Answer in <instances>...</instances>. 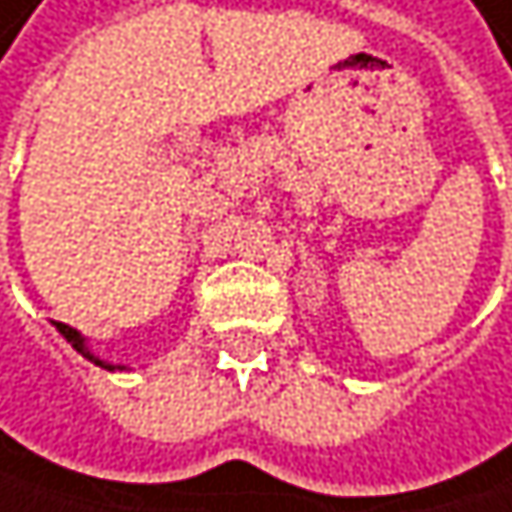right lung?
I'll return each instance as SVG.
<instances>
[{"mask_svg": "<svg viewBox=\"0 0 512 512\" xmlns=\"http://www.w3.org/2000/svg\"><path fill=\"white\" fill-rule=\"evenodd\" d=\"M54 328H57V331H61V334H64V338H67V341L73 344V350H76V353H82V356H85L88 362H94V365H101V368H107V371H113V368H122V365H110V362H104V359H97V356H94V353L88 350L85 338H82V334H79L76 328H70V325H64V322H54Z\"/></svg>", "mask_w": 512, "mask_h": 512, "instance_id": "obj_1", "label": "right lung"}]
</instances>
